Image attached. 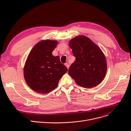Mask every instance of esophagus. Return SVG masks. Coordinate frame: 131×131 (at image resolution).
Masks as SVG:
<instances>
[{
	"label": "esophagus",
	"mask_w": 131,
	"mask_h": 131,
	"mask_svg": "<svg viewBox=\"0 0 131 131\" xmlns=\"http://www.w3.org/2000/svg\"><path fill=\"white\" fill-rule=\"evenodd\" d=\"M65 65L67 67V69H68V68H69V65L68 64V63H66L65 64Z\"/></svg>",
	"instance_id": "obj_1"
}]
</instances>
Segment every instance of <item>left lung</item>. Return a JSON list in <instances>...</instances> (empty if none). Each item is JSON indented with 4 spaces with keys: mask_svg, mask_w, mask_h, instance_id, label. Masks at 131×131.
<instances>
[{
    "mask_svg": "<svg viewBox=\"0 0 131 131\" xmlns=\"http://www.w3.org/2000/svg\"><path fill=\"white\" fill-rule=\"evenodd\" d=\"M69 46L76 58L68 69L69 75L78 85L85 88L99 84L107 71L106 60L101 49L84 36L72 39Z\"/></svg>",
    "mask_w": 131,
    "mask_h": 131,
    "instance_id": "left-lung-1",
    "label": "left lung"
}]
</instances>
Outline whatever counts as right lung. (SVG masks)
I'll return each instance as SVG.
<instances>
[{
    "mask_svg": "<svg viewBox=\"0 0 131 131\" xmlns=\"http://www.w3.org/2000/svg\"><path fill=\"white\" fill-rule=\"evenodd\" d=\"M58 44L54 40H43L36 44L27 59L24 68L25 81L33 90L47 93L57 87L61 77L67 71L59 56L52 54Z\"/></svg>",
    "mask_w": 131,
    "mask_h": 131,
    "instance_id": "obj_1",
    "label": "right lung"
}]
</instances>
